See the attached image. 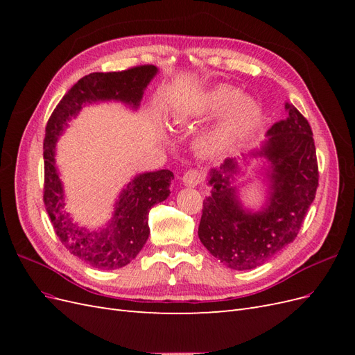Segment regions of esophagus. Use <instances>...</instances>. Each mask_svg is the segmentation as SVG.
<instances>
[{"instance_id":"obj_1","label":"esophagus","mask_w":355,"mask_h":355,"mask_svg":"<svg viewBox=\"0 0 355 355\" xmlns=\"http://www.w3.org/2000/svg\"><path fill=\"white\" fill-rule=\"evenodd\" d=\"M202 180V173L200 170H196V168H191L188 170L187 173L184 175V178H182V182H184V185L187 187H197L198 184H201Z\"/></svg>"}]
</instances>
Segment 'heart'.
Masks as SVG:
<instances>
[{
	"instance_id": "1",
	"label": "heart",
	"mask_w": 355,
	"mask_h": 355,
	"mask_svg": "<svg viewBox=\"0 0 355 355\" xmlns=\"http://www.w3.org/2000/svg\"><path fill=\"white\" fill-rule=\"evenodd\" d=\"M201 116H216L219 120L204 132L197 148L202 155L216 157L239 142L259 120L261 106L250 96H240L239 90L230 85H219L202 94L196 105Z\"/></svg>"
}]
</instances>
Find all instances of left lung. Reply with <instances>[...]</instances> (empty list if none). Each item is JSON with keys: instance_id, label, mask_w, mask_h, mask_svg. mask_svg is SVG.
Here are the masks:
<instances>
[{"instance_id": "left-lung-1", "label": "left lung", "mask_w": 355, "mask_h": 355, "mask_svg": "<svg viewBox=\"0 0 355 355\" xmlns=\"http://www.w3.org/2000/svg\"><path fill=\"white\" fill-rule=\"evenodd\" d=\"M286 120L268 130V141L254 157L270 161V191L265 207L244 210L231 187L239 171L235 158L211 168V196L202 201L198 237L202 245L231 270H253L292 243L315 198L318 166L313 130L292 103H286Z\"/></svg>"}]
</instances>
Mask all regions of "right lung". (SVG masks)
<instances>
[{"mask_svg": "<svg viewBox=\"0 0 355 355\" xmlns=\"http://www.w3.org/2000/svg\"><path fill=\"white\" fill-rule=\"evenodd\" d=\"M158 72L154 65H141L120 72H93L75 83L50 115L44 137V200L53 230L62 244L83 262L99 270H118L130 263L148 237V214L157 202L170 196V170L148 171L128 182L115 202L111 222L101 231L78 227L65 209V194L56 167V142L68 121L83 106L116 101L136 110L148 84Z\"/></svg>", "mask_w": 355, "mask_h": 355, "instance_id": "obj_1", "label": "right lung"}]
</instances>
